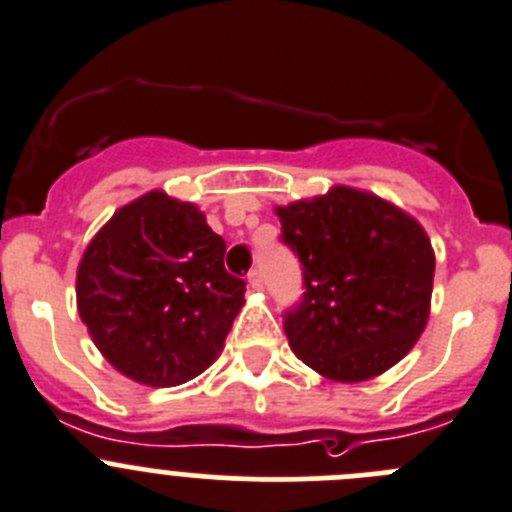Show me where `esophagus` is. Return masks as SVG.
Masks as SVG:
<instances>
[{"label":"esophagus","mask_w":512,"mask_h":512,"mask_svg":"<svg viewBox=\"0 0 512 512\" xmlns=\"http://www.w3.org/2000/svg\"><path fill=\"white\" fill-rule=\"evenodd\" d=\"M247 285H250L252 290H262V275H260V270H252L250 275H247Z\"/></svg>","instance_id":"esophagus-1"}]
</instances>
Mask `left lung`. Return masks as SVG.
<instances>
[{"instance_id":"left-lung-1","label":"left lung","mask_w":512,"mask_h":512,"mask_svg":"<svg viewBox=\"0 0 512 512\" xmlns=\"http://www.w3.org/2000/svg\"><path fill=\"white\" fill-rule=\"evenodd\" d=\"M303 262V303L285 336L303 364L358 384L399 364L429 321L434 250L422 224L371 191L336 184L275 207Z\"/></svg>"}]
</instances>
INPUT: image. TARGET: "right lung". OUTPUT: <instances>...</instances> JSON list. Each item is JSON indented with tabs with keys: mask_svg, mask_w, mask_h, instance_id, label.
I'll list each match as a JSON object with an SVG mask.
<instances>
[{
	"mask_svg": "<svg viewBox=\"0 0 512 512\" xmlns=\"http://www.w3.org/2000/svg\"><path fill=\"white\" fill-rule=\"evenodd\" d=\"M224 240L202 209L154 189L118 209L85 247L80 321L103 358L143 386H179L222 353L245 305Z\"/></svg>",
	"mask_w": 512,
	"mask_h": 512,
	"instance_id": "add662e5",
	"label": "right lung"
}]
</instances>
